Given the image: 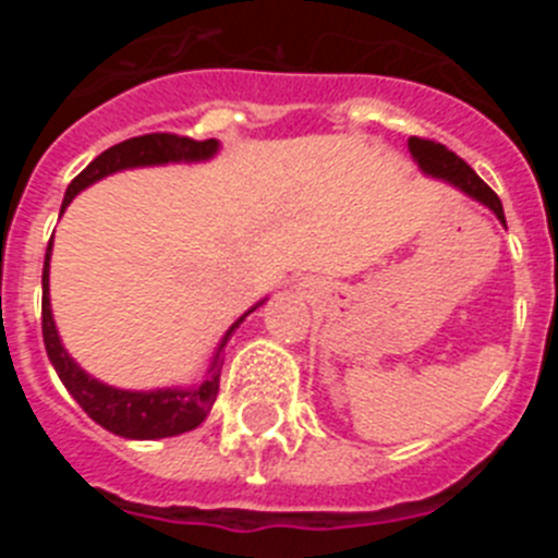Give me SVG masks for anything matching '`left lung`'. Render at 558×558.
<instances>
[{
    "mask_svg": "<svg viewBox=\"0 0 558 558\" xmlns=\"http://www.w3.org/2000/svg\"><path fill=\"white\" fill-rule=\"evenodd\" d=\"M408 150H411L413 161H416L418 170L425 172V175L445 181V184L461 190L463 195H470L472 201H477V204H483L486 209L495 211L497 220L506 226V215H502L500 198H497L489 186L483 184L481 175H477L466 161L458 159L456 153L447 150V147L438 145V142L418 140V136H411V140H408Z\"/></svg>",
    "mask_w": 558,
    "mask_h": 558,
    "instance_id": "left-lung-1",
    "label": "left lung"
}]
</instances>
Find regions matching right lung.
<instances>
[{"instance_id":"right-lung-1","label":"right lung","mask_w":558,"mask_h":558,"mask_svg":"<svg viewBox=\"0 0 558 558\" xmlns=\"http://www.w3.org/2000/svg\"><path fill=\"white\" fill-rule=\"evenodd\" d=\"M220 142L206 140L195 142L190 136H175V133H145V136H133V140L120 142V145L108 147L97 156L86 170L77 175L72 184L66 186L63 195L61 215L77 192L86 186L97 184L106 175L122 170H136V167H159V165H198V161H209L211 156H218ZM49 256H52V240L47 245V256H44V274H41V332L44 347H47L49 363L56 366L58 377L66 386V391L77 399V405L95 418L97 425L106 427L108 433L122 438H136V441H150V438H167L190 433L209 416L215 399H218L220 388V352L229 343L231 332L254 313L256 307H263L265 299L259 304L243 313L226 329L223 340L215 349L209 368H206V379L192 388H153V391H128V388H113L108 383H100L97 377L83 372L75 363V357L63 349L61 335H58L56 318H52V307H49Z\"/></svg>"}]
</instances>
